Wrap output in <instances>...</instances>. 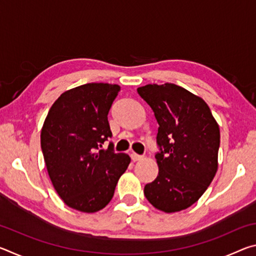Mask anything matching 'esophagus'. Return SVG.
<instances>
[{"instance_id":"1","label":"esophagus","mask_w":256,"mask_h":256,"mask_svg":"<svg viewBox=\"0 0 256 256\" xmlns=\"http://www.w3.org/2000/svg\"><path fill=\"white\" fill-rule=\"evenodd\" d=\"M131 158H132V160L133 162H138V160H141V159H144V156H141V154H131Z\"/></svg>"}]
</instances>
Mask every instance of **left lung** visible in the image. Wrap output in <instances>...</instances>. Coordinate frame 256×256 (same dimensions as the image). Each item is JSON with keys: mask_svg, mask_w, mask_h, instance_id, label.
<instances>
[{"mask_svg": "<svg viewBox=\"0 0 256 256\" xmlns=\"http://www.w3.org/2000/svg\"><path fill=\"white\" fill-rule=\"evenodd\" d=\"M138 94L159 124L157 178L144 186L151 204L167 214L196 203L218 170L219 125L202 98L174 84H146Z\"/></svg>", "mask_w": 256, "mask_h": 256, "instance_id": "obj_1", "label": "left lung"}]
</instances>
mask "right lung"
Wrapping results in <instances>:
<instances>
[{"label":"right lung","instance_id":"right-lung-1","mask_svg":"<svg viewBox=\"0 0 256 256\" xmlns=\"http://www.w3.org/2000/svg\"><path fill=\"white\" fill-rule=\"evenodd\" d=\"M120 86L86 84L63 92L50 107L40 133L50 178L66 206L97 212L114 196L131 158L115 154L108 112Z\"/></svg>","mask_w":256,"mask_h":256}]
</instances>
